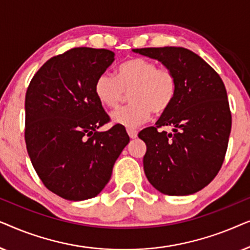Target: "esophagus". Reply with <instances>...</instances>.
<instances>
[{"label":"esophagus","mask_w":250,"mask_h":250,"mask_svg":"<svg viewBox=\"0 0 250 250\" xmlns=\"http://www.w3.org/2000/svg\"><path fill=\"white\" fill-rule=\"evenodd\" d=\"M127 134L131 139H135L138 136V131L135 128H127Z\"/></svg>","instance_id":"esophagus-1"}]
</instances>
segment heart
Returning <instances> with one entry per match:
<instances>
[{"instance_id":"obj_1","label":"heart","mask_w":250,"mask_h":250,"mask_svg":"<svg viewBox=\"0 0 250 250\" xmlns=\"http://www.w3.org/2000/svg\"><path fill=\"white\" fill-rule=\"evenodd\" d=\"M129 92L131 104L112 111L115 124L138 127L153 111L163 114L172 105L177 93V78L172 69L158 67L151 60L133 58L119 66L117 77L104 73L97 78L94 93L101 104L116 108Z\"/></svg>"}]
</instances>
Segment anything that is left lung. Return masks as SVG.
I'll list each match as a JSON object with an SVG mask.
<instances>
[{
	"instance_id": "left-lung-1",
	"label": "left lung",
	"mask_w": 250,
	"mask_h": 250,
	"mask_svg": "<svg viewBox=\"0 0 250 250\" xmlns=\"http://www.w3.org/2000/svg\"><path fill=\"white\" fill-rule=\"evenodd\" d=\"M133 51L160 61L177 78L172 105L156 126L139 133L146 145V179L168 196L196 193L217 175L227 153L232 118L223 81L206 61L184 47ZM165 125H172L173 132L158 129Z\"/></svg>"
}]
</instances>
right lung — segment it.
<instances>
[{"instance_id": "obj_1", "label": "right lung", "mask_w": 250, "mask_h": 250, "mask_svg": "<svg viewBox=\"0 0 250 250\" xmlns=\"http://www.w3.org/2000/svg\"><path fill=\"white\" fill-rule=\"evenodd\" d=\"M114 60L110 50L75 47L47 60L27 88V151L44 186L63 199L98 196L129 142L122 125L98 132L109 116L94 84Z\"/></svg>"}]
</instances>
